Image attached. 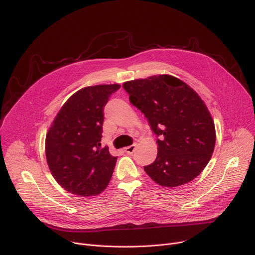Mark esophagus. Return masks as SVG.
<instances>
[{"label": "esophagus", "mask_w": 255, "mask_h": 255, "mask_svg": "<svg viewBox=\"0 0 255 255\" xmlns=\"http://www.w3.org/2000/svg\"><path fill=\"white\" fill-rule=\"evenodd\" d=\"M135 148H136V144H132V145H129L127 147L124 148V151L127 152V154H133V151L135 150Z\"/></svg>", "instance_id": "esophagus-1"}]
</instances>
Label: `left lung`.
Returning a JSON list of instances; mask_svg holds the SVG:
<instances>
[{"mask_svg": "<svg viewBox=\"0 0 255 255\" xmlns=\"http://www.w3.org/2000/svg\"><path fill=\"white\" fill-rule=\"evenodd\" d=\"M123 88L159 136L158 155L144 167L146 174L167 188L192 181L206 167L215 146V126L204 101L171 75L128 81Z\"/></svg>", "mask_w": 255, "mask_h": 255, "instance_id": "8db88e82", "label": "left lung"}]
</instances>
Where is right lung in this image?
Returning a JSON list of instances; mask_svg holds the SVG:
<instances>
[{
	"mask_svg": "<svg viewBox=\"0 0 255 255\" xmlns=\"http://www.w3.org/2000/svg\"><path fill=\"white\" fill-rule=\"evenodd\" d=\"M121 85H95L74 93L61 107L46 135L47 164L57 183L79 197L99 195L117 162L101 148L104 107Z\"/></svg>",
	"mask_w": 255,
	"mask_h": 255,
	"instance_id": "right-lung-1",
	"label": "right lung"
}]
</instances>
